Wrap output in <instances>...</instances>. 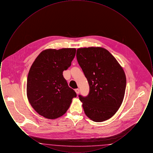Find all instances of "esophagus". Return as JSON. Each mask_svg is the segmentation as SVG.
Instances as JSON below:
<instances>
[{
    "label": "esophagus",
    "instance_id": "34e87169",
    "mask_svg": "<svg viewBox=\"0 0 153 153\" xmlns=\"http://www.w3.org/2000/svg\"><path fill=\"white\" fill-rule=\"evenodd\" d=\"M75 92H76V93L77 94H79L80 93V89H79V88L76 89H75Z\"/></svg>",
    "mask_w": 153,
    "mask_h": 153
}]
</instances>
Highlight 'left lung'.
I'll list each match as a JSON object with an SVG mask.
<instances>
[{"mask_svg":"<svg viewBox=\"0 0 153 153\" xmlns=\"http://www.w3.org/2000/svg\"><path fill=\"white\" fill-rule=\"evenodd\" d=\"M76 57L89 85L87 96H79L85 115L96 122L109 119L123 100L126 87L123 69L101 47L79 48Z\"/></svg>","mask_w":153,"mask_h":153,"instance_id":"left-lung-1","label":"left lung"}]
</instances>
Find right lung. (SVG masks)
I'll return each instance as SVG.
<instances>
[{"mask_svg":"<svg viewBox=\"0 0 153 153\" xmlns=\"http://www.w3.org/2000/svg\"><path fill=\"white\" fill-rule=\"evenodd\" d=\"M76 52L75 48L44 50L30 69L27 99L36 112L45 118L55 119L62 116L77 96L62 74L71 65Z\"/></svg>","mask_w":153,"mask_h":153,"instance_id":"right-lung-1","label":"right lung"}]
</instances>
